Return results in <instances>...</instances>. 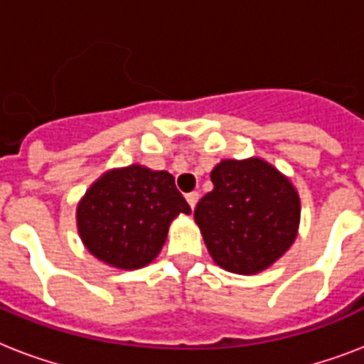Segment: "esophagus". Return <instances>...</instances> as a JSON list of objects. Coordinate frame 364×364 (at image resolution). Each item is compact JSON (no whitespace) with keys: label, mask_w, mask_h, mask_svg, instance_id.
I'll return each mask as SVG.
<instances>
[{"label":"esophagus","mask_w":364,"mask_h":364,"mask_svg":"<svg viewBox=\"0 0 364 364\" xmlns=\"http://www.w3.org/2000/svg\"><path fill=\"white\" fill-rule=\"evenodd\" d=\"M198 198H200L198 193H188L187 194V202H188V205H191V210H194V208H196V204H198Z\"/></svg>","instance_id":"esophagus-1"}]
</instances>
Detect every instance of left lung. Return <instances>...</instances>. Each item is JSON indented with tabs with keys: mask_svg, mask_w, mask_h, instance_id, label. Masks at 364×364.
<instances>
[{
	"mask_svg": "<svg viewBox=\"0 0 364 364\" xmlns=\"http://www.w3.org/2000/svg\"><path fill=\"white\" fill-rule=\"evenodd\" d=\"M211 181L213 191L194 210L211 259L245 276L274 264L299 232L300 198L293 183L262 159L221 160Z\"/></svg>",
	"mask_w": 364,
	"mask_h": 364,
	"instance_id": "8db88e82",
	"label": "left lung"
}]
</instances>
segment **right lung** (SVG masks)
Here are the masks:
<instances>
[{"instance_id": "add662e5", "label": "right lung", "mask_w": 364, "mask_h": 364, "mask_svg": "<svg viewBox=\"0 0 364 364\" xmlns=\"http://www.w3.org/2000/svg\"><path fill=\"white\" fill-rule=\"evenodd\" d=\"M179 213L188 215L191 208L173 176L132 164L107 171L90 185L77 205V228L96 259L136 270L160 253Z\"/></svg>"}]
</instances>
